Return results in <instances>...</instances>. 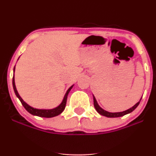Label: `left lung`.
<instances>
[{
  "label": "left lung",
  "mask_w": 156,
  "mask_h": 156,
  "mask_svg": "<svg viewBox=\"0 0 156 156\" xmlns=\"http://www.w3.org/2000/svg\"><path fill=\"white\" fill-rule=\"evenodd\" d=\"M142 98V97H141ZM93 100H94V108H95L96 111L99 113L101 115H103V116H105V117H111V118H114V117H122V116L125 115V114H130V113H131L133 111L135 110L136 108V107L139 105V103H140L141 98L140 99V101L138 102L137 103H136L135 105H133V107H131V108H130L129 109H128V110H125L124 112H107V111L104 110V109H103L101 108V106H100L99 105H98V102H97L95 98H94V96L93 95Z\"/></svg>",
  "instance_id": "8db88e82"
}]
</instances>
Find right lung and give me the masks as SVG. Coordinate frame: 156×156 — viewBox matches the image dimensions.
Returning a JSON list of instances; mask_svg holds the SVG:
<instances>
[{"label": "right lung", "mask_w": 156, "mask_h": 156, "mask_svg": "<svg viewBox=\"0 0 156 156\" xmlns=\"http://www.w3.org/2000/svg\"><path fill=\"white\" fill-rule=\"evenodd\" d=\"M15 67H14V73H15ZM12 85H13L14 91H15L16 96L18 98V99L20 101L21 103H22V105L24 106V108L26 109L27 112H29L30 114H32V115L38 116V117H47V118L56 117V116L59 115L60 114H62V112L64 110V108H65L66 103H67V99L68 94H69V91L72 89L73 87L74 86V85L71 86V87L68 89L67 92L65 93V95H64V97L63 101H62V103H61L57 107H55V108H52V109H39V108H33V107H31V105L27 104L26 102H25L22 99V98L20 96L19 93H18V92H17V89H16L15 82V74H14L13 78H12Z\"/></svg>", "instance_id": "1"}]
</instances>
